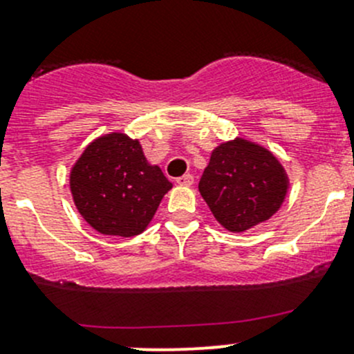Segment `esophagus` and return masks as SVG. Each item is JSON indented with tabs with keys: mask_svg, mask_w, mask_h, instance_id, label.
<instances>
[{
	"mask_svg": "<svg viewBox=\"0 0 354 354\" xmlns=\"http://www.w3.org/2000/svg\"><path fill=\"white\" fill-rule=\"evenodd\" d=\"M193 183H194V177L191 174H186L177 179V184H179V186H191Z\"/></svg>",
	"mask_w": 354,
	"mask_h": 354,
	"instance_id": "1",
	"label": "esophagus"
}]
</instances>
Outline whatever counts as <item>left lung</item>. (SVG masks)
Wrapping results in <instances>:
<instances>
[{
    "instance_id": "8db88e82",
    "label": "left lung",
    "mask_w": 354,
    "mask_h": 354,
    "mask_svg": "<svg viewBox=\"0 0 354 354\" xmlns=\"http://www.w3.org/2000/svg\"><path fill=\"white\" fill-rule=\"evenodd\" d=\"M198 189L222 227L243 233L280 210L288 179L266 147L234 139L212 151Z\"/></svg>"
}]
</instances>
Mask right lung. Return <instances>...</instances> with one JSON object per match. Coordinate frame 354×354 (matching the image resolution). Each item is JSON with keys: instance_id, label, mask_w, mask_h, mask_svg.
Listing matches in <instances>:
<instances>
[{"instance_id": "obj_1", "label": "right lung", "mask_w": 354, "mask_h": 354, "mask_svg": "<svg viewBox=\"0 0 354 354\" xmlns=\"http://www.w3.org/2000/svg\"><path fill=\"white\" fill-rule=\"evenodd\" d=\"M82 217L107 236L140 234L171 189L156 165L147 163L139 140L106 133L86 146L69 177Z\"/></svg>"}]
</instances>
